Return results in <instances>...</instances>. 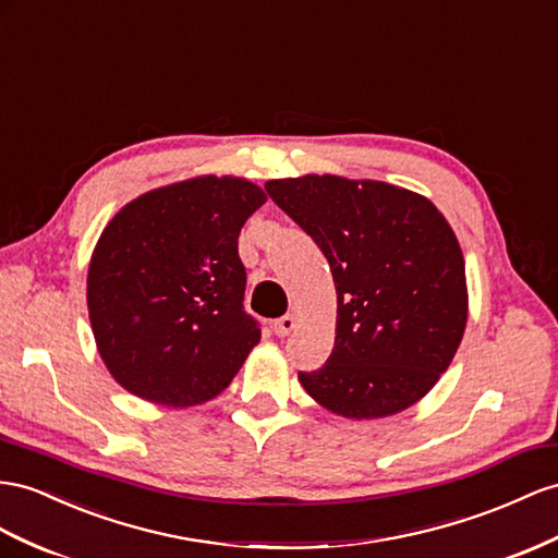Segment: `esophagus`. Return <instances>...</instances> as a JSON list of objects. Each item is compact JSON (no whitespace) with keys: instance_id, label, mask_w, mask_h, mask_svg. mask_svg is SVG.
<instances>
[{"instance_id":"1","label":"esophagus","mask_w":558,"mask_h":558,"mask_svg":"<svg viewBox=\"0 0 558 558\" xmlns=\"http://www.w3.org/2000/svg\"><path fill=\"white\" fill-rule=\"evenodd\" d=\"M294 325H296L294 316H282V318H278V320L274 323V332H276L278 337H288V335L294 330Z\"/></svg>"}]
</instances>
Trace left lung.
<instances>
[{
  "instance_id": "1",
  "label": "left lung",
  "mask_w": 558,
  "mask_h": 558,
  "mask_svg": "<svg viewBox=\"0 0 558 558\" xmlns=\"http://www.w3.org/2000/svg\"><path fill=\"white\" fill-rule=\"evenodd\" d=\"M270 199L330 264L337 337L299 373L311 398L349 420L389 417L432 391L466 327L464 256L426 197L381 181L306 174L266 183Z\"/></svg>"
}]
</instances>
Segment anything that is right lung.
I'll use <instances>...</instances> for the list:
<instances>
[{
    "label": "right lung",
    "mask_w": 558,
    "mask_h": 558,
    "mask_svg": "<svg viewBox=\"0 0 558 558\" xmlns=\"http://www.w3.org/2000/svg\"><path fill=\"white\" fill-rule=\"evenodd\" d=\"M266 193L238 177H197L124 205L87 278L98 353L120 387L169 408L219 396L262 330L242 306L240 228Z\"/></svg>",
    "instance_id": "add662e5"
}]
</instances>
